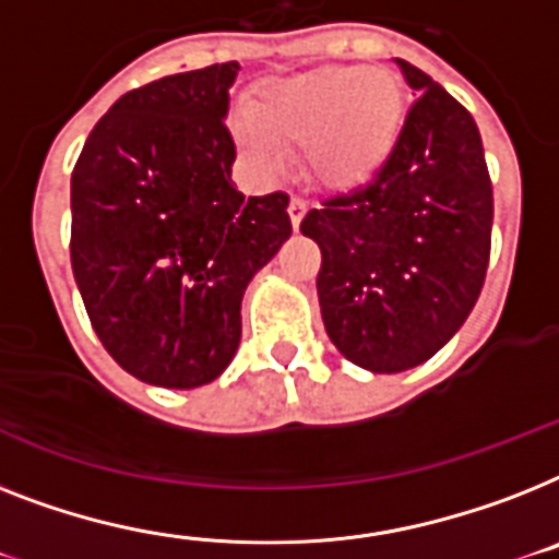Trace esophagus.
<instances>
[{"mask_svg": "<svg viewBox=\"0 0 559 559\" xmlns=\"http://www.w3.org/2000/svg\"><path fill=\"white\" fill-rule=\"evenodd\" d=\"M304 215H307V203H304L301 198H293V201H289V221H293L295 233H298Z\"/></svg>", "mask_w": 559, "mask_h": 559, "instance_id": "esophagus-1", "label": "esophagus"}]
</instances>
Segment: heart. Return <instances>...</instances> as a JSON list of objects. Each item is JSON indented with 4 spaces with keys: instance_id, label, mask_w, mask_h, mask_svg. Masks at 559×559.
Returning <instances> with one entry per match:
<instances>
[{
    "instance_id": "heart-1",
    "label": "heart",
    "mask_w": 559,
    "mask_h": 559,
    "mask_svg": "<svg viewBox=\"0 0 559 559\" xmlns=\"http://www.w3.org/2000/svg\"><path fill=\"white\" fill-rule=\"evenodd\" d=\"M405 129V91L384 68L326 66L272 80L235 120V140L261 169L301 152L304 175L330 192H356L393 157Z\"/></svg>"
}]
</instances>
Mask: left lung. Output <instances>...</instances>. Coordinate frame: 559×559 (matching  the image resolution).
<instances>
[{
	"label": "left lung",
	"mask_w": 559,
	"mask_h": 559,
	"mask_svg": "<svg viewBox=\"0 0 559 559\" xmlns=\"http://www.w3.org/2000/svg\"><path fill=\"white\" fill-rule=\"evenodd\" d=\"M396 66L416 99L393 157L301 221L321 249L326 335L370 373H402L442 350L474 310L491 255L493 192L474 117L425 71Z\"/></svg>",
	"instance_id": "8db88e82"
}]
</instances>
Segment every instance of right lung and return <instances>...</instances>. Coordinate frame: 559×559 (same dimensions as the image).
I'll list each match as a JSON object with an SVG mask.
<instances>
[{
	"instance_id": "right-lung-1",
	"label": "right lung",
	"mask_w": 559,
	"mask_h": 559,
	"mask_svg": "<svg viewBox=\"0 0 559 559\" xmlns=\"http://www.w3.org/2000/svg\"><path fill=\"white\" fill-rule=\"evenodd\" d=\"M238 62L122 94L71 175V270L117 365L157 388L215 382L249 281L293 235L284 192L243 198L226 129Z\"/></svg>"
}]
</instances>
